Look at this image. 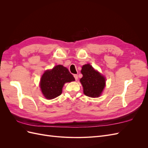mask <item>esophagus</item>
I'll return each mask as SVG.
<instances>
[{
  "instance_id": "esophagus-1",
  "label": "esophagus",
  "mask_w": 148,
  "mask_h": 148,
  "mask_svg": "<svg viewBox=\"0 0 148 148\" xmlns=\"http://www.w3.org/2000/svg\"><path fill=\"white\" fill-rule=\"evenodd\" d=\"M74 77L75 80H77L78 79V75H74Z\"/></svg>"
}]
</instances>
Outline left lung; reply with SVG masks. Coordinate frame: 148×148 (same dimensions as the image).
<instances>
[{"mask_svg":"<svg viewBox=\"0 0 148 148\" xmlns=\"http://www.w3.org/2000/svg\"><path fill=\"white\" fill-rule=\"evenodd\" d=\"M81 73L83 77L80 79L83 87V92L91 97H98L106 86V79L99 72L94 69L90 64L84 65Z\"/></svg>","mask_w":148,"mask_h":148,"instance_id":"1","label":"left lung"}]
</instances>
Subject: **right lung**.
I'll return each mask as SVG.
<instances>
[{
  "mask_svg": "<svg viewBox=\"0 0 148 148\" xmlns=\"http://www.w3.org/2000/svg\"><path fill=\"white\" fill-rule=\"evenodd\" d=\"M73 81H75V78L69 70L63 65H58L43 73L40 81V88L46 99H52L61 95L65 83Z\"/></svg>",
  "mask_w": 148,
  "mask_h": 148,
  "instance_id": "right-lung-1",
  "label": "right lung"
}]
</instances>
